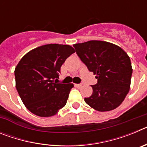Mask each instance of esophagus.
Returning <instances> with one entry per match:
<instances>
[{
    "mask_svg": "<svg viewBox=\"0 0 147 147\" xmlns=\"http://www.w3.org/2000/svg\"><path fill=\"white\" fill-rule=\"evenodd\" d=\"M75 86L77 87V88H81V87L82 86V84H76Z\"/></svg>",
    "mask_w": 147,
    "mask_h": 147,
    "instance_id": "1",
    "label": "esophagus"
}]
</instances>
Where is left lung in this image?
<instances>
[{"instance_id": "1", "label": "left lung", "mask_w": 147, "mask_h": 147, "mask_svg": "<svg viewBox=\"0 0 147 147\" xmlns=\"http://www.w3.org/2000/svg\"><path fill=\"white\" fill-rule=\"evenodd\" d=\"M79 57L98 82L85 102L100 112L117 108L130 88L132 68L129 57L115 44L90 40L74 45Z\"/></svg>"}]
</instances>
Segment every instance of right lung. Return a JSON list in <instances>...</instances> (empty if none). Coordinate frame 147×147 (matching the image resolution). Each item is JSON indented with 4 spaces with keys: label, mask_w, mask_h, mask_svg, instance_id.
Listing matches in <instances>:
<instances>
[{
    "label": "right lung",
    "mask_w": 147,
    "mask_h": 147,
    "mask_svg": "<svg viewBox=\"0 0 147 147\" xmlns=\"http://www.w3.org/2000/svg\"><path fill=\"white\" fill-rule=\"evenodd\" d=\"M75 52L69 45L47 44L23 57L15 70V85L30 112L50 117L65 107L74 85L57 83L60 67Z\"/></svg>",
    "instance_id": "right-lung-1"
}]
</instances>
